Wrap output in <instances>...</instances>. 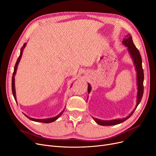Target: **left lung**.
<instances>
[{"instance_id": "obj_1", "label": "left lung", "mask_w": 156, "mask_h": 156, "mask_svg": "<svg viewBox=\"0 0 156 156\" xmlns=\"http://www.w3.org/2000/svg\"><path fill=\"white\" fill-rule=\"evenodd\" d=\"M122 44L127 47V51L129 54L133 62L134 66L135 67V70L136 72V83H137V95H136V105L135 106L133 112L125 118L122 119H113L110 120H101L97 118H94L92 117L94 121L96 122L97 124L101 126H113V125H117L120 124L123 122L126 121L127 119L129 118L136 110L138 105L140 104V101L141 100L142 96L144 94V70L142 68V60L141 57V55L135 46L134 44L133 43L132 37L130 34H128L127 35L125 36L123 39ZM91 85L90 83H88V92L89 94L91 91ZM88 98V97H87Z\"/></svg>"}]
</instances>
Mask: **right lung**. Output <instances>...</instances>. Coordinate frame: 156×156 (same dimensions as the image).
<instances>
[{
  "mask_svg": "<svg viewBox=\"0 0 156 156\" xmlns=\"http://www.w3.org/2000/svg\"><path fill=\"white\" fill-rule=\"evenodd\" d=\"M26 44H27V43H25L23 46L22 47L21 50H20V56L17 60V61L16 62V64L15 66V68H14V73H13L12 74V94H13V96H14V98L16 101V102L17 103V99H16V90H15V74L16 73V70H17V68H18V64L20 61V60H21V58L22 57V53H23V50L25 48V47L26 46ZM72 86V85H71ZM65 110V108L64 109L60 112L58 115H57V116L55 117H51V118H47V119H34V118H32V117H30L29 116L27 115H25L27 117L28 119H29L30 120H32V121H34V122H44V123H50V122H54L56 120H57L58 119V117L61 115L62 114V113L64 112Z\"/></svg>",
  "mask_w": 156,
  "mask_h": 156,
  "instance_id": "obj_1",
  "label": "right lung"
}]
</instances>
